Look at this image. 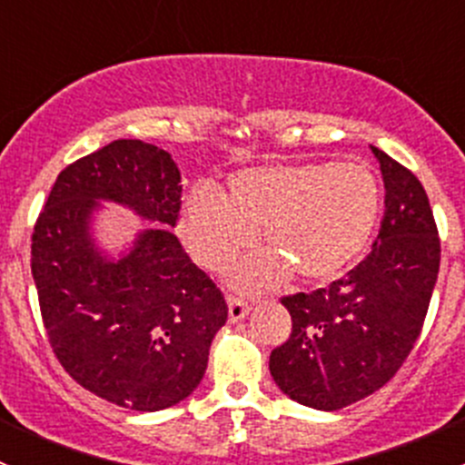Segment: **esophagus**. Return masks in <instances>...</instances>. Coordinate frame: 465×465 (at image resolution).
Returning a JSON list of instances; mask_svg holds the SVG:
<instances>
[{
	"label": "esophagus",
	"mask_w": 465,
	"mask_h": 465,
	"mask_svg": "<svg viewBox=\"0 0 465 465\" xmlns=\"http://www.w3.org/2000/svg\"><path fill=\"white\" fill-rule=\"evenodd\" d=\"M227 303H229V322H241L250 315L252 306L247 302H242V299L229 297Z\"/></svg>",
	"instance_id": "esophagus-1"
}]
</instances>
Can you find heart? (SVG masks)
Returning a JSON list of instances; mask_svg holds the SVG:
<instances>
[{
    "mask_svg": "<svg viewBox=\"0 0 465 465\" xmlns=\"http://www.w3.org/2000/svg\"><path fill=\"white\" fill-rule=\"evenodd\" d=\"M380 213L376 175L362 163H281L238 171L220 195L193 186L182 204L191 256L223 270L259 232L267 254L238 265L236 283L267 288L294 272L323 281L360 254Z\"/></svg>",
    "mask_w": 465,
    "mask_h": 465,
    "instance_id": "heart-1",
    "label": "heart"
}]
</instances>
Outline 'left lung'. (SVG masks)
I'll use <instances>...</instances> for the list:
<instances>
[{"label": "left lung", "instance_id": "obj_1", "mask_svg": "<svg viewBox=\"0 0 465 465\" xmlns=\"http://www.w3.org/2000/svg\"><path fill=\"white\" fill-rule=\"evenodd\" d=\"M384 215L369 256L328 288L283 297L288 341L270 355L276 387L299 405L335 411L396 376L419 340L439 276L432 206L411 171L371 145Z\"/></svg>", "mask_w": 465, "mask_h": 465}]
</instances>
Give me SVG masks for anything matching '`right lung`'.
<instances>
[{
    "label": "right lung",
    "instance_id": "obj_1",
    "mask_svg": "<svg viewBox=\"0 0 465 465\" xmlns=\"http://www.w3.org/2000/svg\"><path fill=\"white\" fill-rule=\"evenodd\" d=\"M180 180L166 150L116 139L60 173L33 229L31 272L55 358L125 410L159 411L191 396L227 322L223 292L168 229ZM101 202L155 224L112 257L93 238Z\"/></svg>",
    "mask_w": 465,
    "mask_h": 465
}]
</instances>
